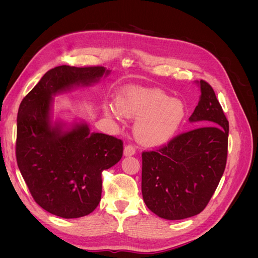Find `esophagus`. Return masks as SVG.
I'll list each match as a JSON object with an SVG mask.
<instances>
[{"label": "esophagus", "mask_w": 258, "mask_h": 258, "mask_svg": "<svg viewBox=\"0 0 258 258\" xmlns=\"http://www.w3.org/2000/svg\"><path fill=\"white\" fill-rule=\"evenodd\" d=\"M136 154V148L132 145H127L123 148V155L124 156H132Z\"/></svg>", "instance_id": "1"}]
</instances>
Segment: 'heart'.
Masks as SVG:
<instances>
[{
	"instance_id": "heart-1",
	"label": "heart",
	"mask_w": 258,
	"mask_h": 258,
	"mask_svg": "<svg viewBox=\"0 0 258 258\" xmlns=\"http://www.w3.org/2000/svg\"><path fill=\"white\" fill-rule=\"evenodd\" d=\"M116 105L104 104L108 117L138 118L135 135L145 146H158L171 141L181 129L186 117L182 101L172 99L158 89L129 86L117 97Z\"/></svg>"
}]
</instances>
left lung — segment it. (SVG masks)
<instances>
[{
  "instance_id": "8db88e82",
  "label": "left lung",
  "mask_w": 258,
  "mask_h": 258,
  "mask_svg": "<svg viewBox=\"0 0 258 258\" xmlns=\"http://www.w3.org/2000/svg\"><path fill=\"white\" fill-rule=\"evenodd\" d=\"M198 83L201 96L189 121L204 126L142 153L144 202L165 220H183L202 212L227 161L229 122L210 84Z\"/></svg>"
}]
</instances>
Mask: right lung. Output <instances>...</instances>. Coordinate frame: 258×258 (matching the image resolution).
Here are the masks:
<instances>
[{
  "mask_svg": "<svg viewBox=\"0 0 258 258\" xmlns=\"http://www.w3.org/2000/svg\"><path fill=\"white\" fill-rule=\"evenodd\" d=\"M104 67H56L21 101L17 165L36 204L63 218L88 215L101 200L102 171L122 157V141L90 132L87 123H51L52 97L110 74Z\"/></svg>",
  "mask_w": 258,
  "mask_h": 258,
  "instance_id": "right-lung-1",
  "label": "right lung"
}]
</instances>
